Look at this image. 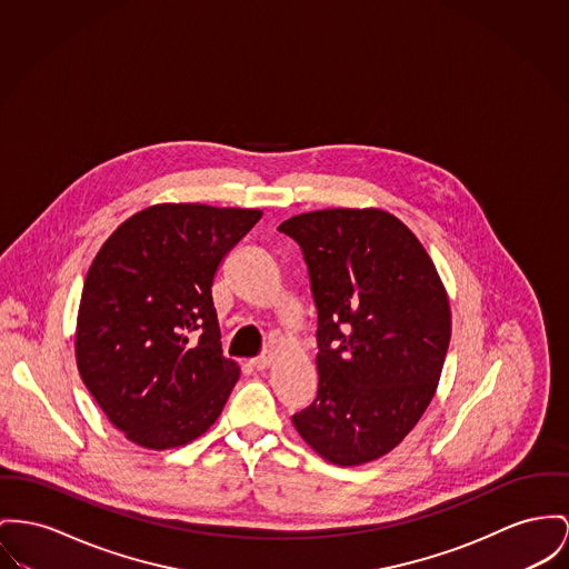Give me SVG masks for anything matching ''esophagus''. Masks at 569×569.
Segmentation results:
<instances>
[{"instance_id": "obj_1", "label": "esophagus", "mask_w": 569, "mask_h": 569, "mask_svg": "<svg viewBox=\"0 0 569 569\" xmlns=\"http://www.w3.org/2000/svg\"><path fill=\"white\" fill-rule=\"evenodd\" d=\"M269 365H271V356H261V358L250 360V367H252L254 371H266Z\"/></svg>"}]
</instances>
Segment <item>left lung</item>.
Wrapping results in <instances>:
<instances>
[{
  "label": "left lung",
  "instance_id": "left-lung-1",
  "mask_svg": "<svg viewBox=\"0 0 569 569\" xmlns=\"http://www.w3.org/2000/svg\"><path fill=\"white\" fill-rule=\"evenodd\" d=\"M317 306L315 401L293 427L337 466L390 453L431 403L451 341V306L417 234L381 209L284 220Z\"/></svg>",
  "mask_w": 569,
  "mask_h": 569
}]
</instances>
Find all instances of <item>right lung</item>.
I'll list each match as a JSON object with an SVG mask.
<instances>
[{
    "label": "right lung",
    "instance_id": "add662e5",
    "mask_svg": "<svg viewBox=\"0 0 569 569\" xmlns=\"http://www.w3.org/2000/svg\"><path fill=\"white\" fill-rule=\"evenodd\" d=\"M261 216L152 204L97 252L77 312V369L127 440L151 451L183 447L222 415L239 367L222 356L211 287Z\"/></svg>",
    "mask_w": 569,
    "mask_h": 569
}]
</instances>
